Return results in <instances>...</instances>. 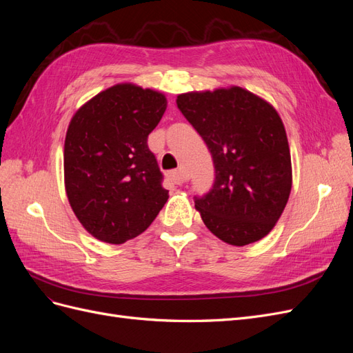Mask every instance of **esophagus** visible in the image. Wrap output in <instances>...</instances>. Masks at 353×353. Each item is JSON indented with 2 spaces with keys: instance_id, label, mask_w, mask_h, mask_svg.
Listing matches in <instances>:
<instances>
[{
  "instance_id": "esophagus-1",
  "label": "esophagus",
  "mask_w": 353,
  "mask_h": 353,
  "mask_svg": "<svg viewBox=\"0 0 353 353\" xmlns=\"http://www.w3.org/2000/svg\"><path fill=\"white\" fill-rule=\"evenodd\" d=\"M168 176H169V179L172 181L174 184H176V185H183L185 181L188 179V176H187V174L184 172L183 169H178V170H172V172H169L168 174Z\"/></svg>"
}]
</instances>
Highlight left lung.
Wrapping results in <instances>:
<instances>
[{
  "instance_id": "left-lung-1",
  "label": "left lung",
  "mask_w": 353,
  "mask_h": 353,
  "mask_svg": "<svg viewBox=\"0 0 353 353\" xmlns=\"http://www.w3.org/2000/svg\"><path fill=\"white\" fill-rule=\"evenodd\" d=\"M176 105L206 143L215 183L194 206L223 243L268 236L292 191L285 128L274 105L241 87L179 94Z\"/></svg>"
}]
</instances>
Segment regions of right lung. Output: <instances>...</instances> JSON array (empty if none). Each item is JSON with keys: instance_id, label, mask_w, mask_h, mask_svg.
<instances>
[{"instance_id": "add662e5", "label": "right lung", "mask_w": 353, "mask_h": 353, "mask_svg": "<svg viewBox=\"0 0 353 353\" xmlns=\"http://www.w3.org/2000/svg\"><path fill=\"white\" fill-rule=\"evenodd\" d=\"M165 94L116 83L72 116L65 140V188L92 237L122 244L144 232L168 201L147 137L166 110Z\"/></svg>"}]
</instances>
